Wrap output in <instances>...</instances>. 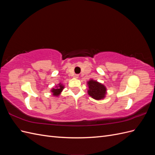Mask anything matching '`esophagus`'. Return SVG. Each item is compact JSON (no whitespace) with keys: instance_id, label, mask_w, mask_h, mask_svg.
Returning <instances> with one entry per match:
<instances>
[{"instance_id":"1","label":"esophagus","mask_w":155,"mask_h":155,"mask_svg":"<svg viewBox=\"0 0 155 155\" xmlns=\"http://www.w3.org/2000/svg\"><path fill=\"white\" fill-rule=\"evenodd\" d=\"M74 78H79V75L78 74H74Z\"/></svg>"}]
</instances>
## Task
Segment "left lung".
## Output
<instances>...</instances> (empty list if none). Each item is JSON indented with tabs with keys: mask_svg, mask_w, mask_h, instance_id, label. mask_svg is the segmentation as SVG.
Returning a JSON list of instances; mask_svg holds the SVG:
<instances>
[{
	"mask_svg": "<svg viewBox=\"0 0 155 155\" xmlns=\"http://www.w3.org/2000/svg\"><path fill=\"white\" fill-rule=\"evenodd\" d=\"M88 86V94L92 98L97 100H102L105 97L106 87L101 83L91 79L87 83Z\"/></svg>",
	"mask_w": 155,
	"mask_h": 155,
	"instance_id": "8db88e82",
	"label": "left lung"
}]
</instances>
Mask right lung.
I'll return each instance as SVG.
<instances>
[{
    "mask_svg": "<svg viewBox=\"0 0 155 155\" xmlns=\"http://www.w3.org/2000/svg\"><path fill=\"white\" fill-rule=\"evenodd\" d=\"M64 88V86L62 85V84H61V83L59 84V85L56 87L55 88H52L51 89V92L53 93V95L55 96H58L61 92H62L63 89Z\"/></svg>",
    "mask_w": 155,
    "mask_h": 155,
    "instance_id": "add662e5",
    "label": "right lung"
}]
</instances>
